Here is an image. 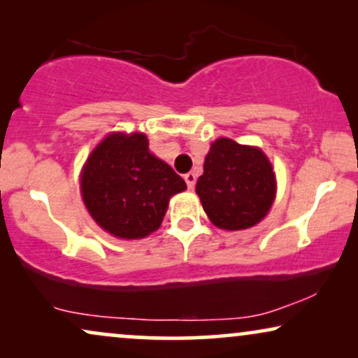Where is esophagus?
Returning <instances> with one entry per match:
<instances>
[{
	"mask_svg": "<svg viewBox=\"0 0 358 358\" xmlns=\"http://www.w3.org/2000/svg\"><path fill=\"white\" fill-rule=\"evenodd\" d=\"M184 179H185V184H187V187L192 190L195 187V180H197V178H195V174L194 173H187V174L184 176Z\"/></svg>",
	"mask_w": 358,
	"mask_h": 358,
	"instance_id": "1",
	"label": "esophagus"
}]
</instances>
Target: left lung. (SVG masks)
I'll return each instance as SVG.
<instances>
[{
  "mask_svg": "<svg viewBox=\"0 0 358 358\" xmlns=\"http://www.w3.org/2000/svg\"><path fill=\"white\" fill-rule=\"evenodd\" d=\"M275 189V174L262 150L231 138L213 141L195 185L210 222L228 231L261 222L272 207Z\"/></svg>",
  "mask_w": 358,
  "mask_h": 358,
  "instance_id": "left-lung-1",
  "label": "left lung"
}]
</instances>
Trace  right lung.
I'll use <instances>...</instances> for the list:
<instances>
[{
  "label": "right lung",
  "mask_w": 358,
  "mask_h": 358,
  "mask_svg": "<svg viewBox=\"0 0 358 358\" xmlns=\"http://www.w3.org/2000/svg\"><path fill=\"white\" fill-rule=\"evenodd\" d=\"M185 189L184 179L150 153L143 134L107 135L81 171L87 212L102 229L122 239L156 231L169 199Z\"/></svg>",
  "instance_id": "right-lung-1"
}]
</instances>
